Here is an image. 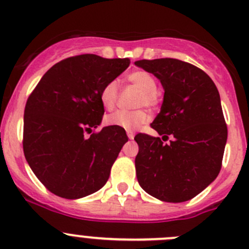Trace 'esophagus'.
Returning a JSON list of instances; mask_svg holds the SVG:
<instances>
[{"label":"esophagus","mask_w":249,"mask_h":249,"mask_svg":"<svg viewBox=\"0 0 249 249\" xmlns=\"http://www.w3.org/2000/svg\"><path fill=\"white\" fill-rule=\"evenodd\" d=\"M126 134H127V137H129L130 140H132L135 137V134H134V131H126Z\"/></svg>","instance_id":"1"}]
</instances>
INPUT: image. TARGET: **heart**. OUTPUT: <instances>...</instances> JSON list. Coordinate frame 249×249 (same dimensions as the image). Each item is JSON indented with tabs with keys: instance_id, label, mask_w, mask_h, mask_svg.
I'll list each match as a JSON object with an SVG mask.
<instances>
[{
	"instance_id": "obj_1",
	"label": "heart",
	"mask_w": 249,
	"mask_h": 249,
	"mask_svg": "<svg viewBox=\"0 0 249 249\" xmlns=\"http://www.w3.org/2000/svg\"><path fill=\"white\" fill-rule=\"evenodd\" d=\"M126 79L127 82L131 83L132 85H135L141 90L139 106L154 108L159 105L160 94L157 89L158 83L152 73L147 71H142V70H137V71L131 72L126 77ZM118 96H119L118 83L115 80H112V82L107 83L102 88L101 92H100V101H101L102 106L105 108L110 110L114 108L115 104L118 101ZM148 120H149V115L143 109L132 110V112L117 110V112L112 113L106 118V124L109 125V126L120 127V129L131 131V130H135L144 125L145 123H148Z\"/></svg>"
}]
</instances>
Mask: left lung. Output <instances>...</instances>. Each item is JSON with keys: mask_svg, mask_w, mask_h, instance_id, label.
Instances as JSON below:
<instances>
[{"mask_svg": "<svg viewBox=\"0 0 249 249\" xmlns=\"http://www.w3.org/2000/svg\"><path fill=\"white\" fill-rule=\"evenodd\" d=\"M135 65L159 78L161 110L150 126L160 137L137 134V180L144 192L165 202L193 199L217 178L228 139L219 92L199 67L171 57ZM173 136L170 143L164 140Z\"/></svg>", "mask_w": 249, "mask_h": 249, "instance_id": "1", "label": "left lung"}]
</instances>
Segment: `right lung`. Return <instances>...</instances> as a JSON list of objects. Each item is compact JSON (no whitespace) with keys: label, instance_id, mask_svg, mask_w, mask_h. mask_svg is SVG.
Listing matches in <instances>:
<instances>
[{"label":"right lung","instance_id":"right-lung-1","mask_svg":"<svg viewBox=\"0 0 249 249\" xmlns=\"http://www.w3.org/2000/svg\"><path fill=\"white\" fill-rule=\"evenodd\" d=\"M129 65V59L95 54L67 57L48 70L30 94L22 148L31 170L53 194L80 199L108 180L127 136L114 126L94 131L105 113L100 92Z\"/></svg>","mask_w":249,"mask_h":249}]
</instances>
